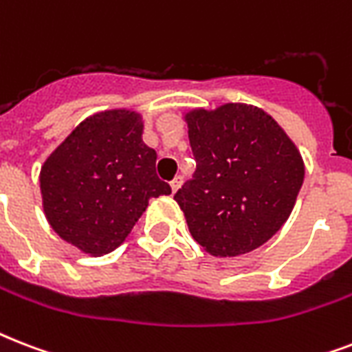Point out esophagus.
<instances>
[{
  "instance_id": "esophagus-1",
  "label": "esophagus",
  "mask_w": 352,
  "mask_h": 352,
  "mask_svg": "<svg viewBox=\"0 0 352 352\" xmlns=\"http://www.w3.org/2000/svg\"><path fill=\"white\" fill-rule=\"evenodd\" d=\"M170 186H171V193H175L177 190H179V188L182 186V177L181 175L175 177V179H173V181L170 182Z\"/></svg>"
}]
</instances>
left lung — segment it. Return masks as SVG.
I'll return each mask as SVG.
<instances>
[{
    "label": "left lung",
    "instance_id": "1",
    "mask_svg": "<svg viewBox=\"0 0 352 352\" xmlns=\"http://www.w3.org/2000/svg\"><path fill=\"white\" fill-rule=\"evenodd\" d=\"M197 170L175 193L190 234L212 256L267 243L289 219L305 166L294 142L259 107L225 104L186 113Z\"/></svg>",
    "mask_w": 352,
    "mask_h": 352
}]
</instances>
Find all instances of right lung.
Instances as JSON below:
<instances>
[{
  "instance_id": "1",
  "label": "right lung",
  "mask_w": 352,
  "mask_h": 352,
  "mask_svg": "<svg viewBox=\"0 0 352 352\" xmlns=\"http://www.w3.org/2000/svg\"><path fill=\"white\" fill-rule=\"evenodd\" d=\"M142 117L96 113L76 126L41 166L43 212L63 241L91 256L124 243L148 201L170 195L155 173L157 153L142 142Z\"/></svg>"
}]
</instances>
